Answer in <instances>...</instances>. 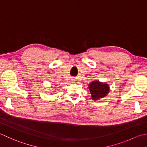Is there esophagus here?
Masks as SVG:
<instances>
[{
	"mask_svg": "<svg viewBox=\"0 0 147 147\" xmlns=\"http://www.w3.org/2000/svg\"><path fill=\"white\" fill-rule=\"evenodd\" d=\"M75 80H76V79H72V80H73V81H75Z\"/></svg>",
	"mask_w": 147,
	"mask_h": 147,
	"instance_id": "esophagus-1",
	"label": "esophagus"
}]
</instances>
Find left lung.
<instances>
[{
  "label": "left lung",
  "mask_w": 147,
  "mask_h": 147,
  "mask_svg": "<svg viewBox=\"0 0 147 147\" xmlns=\"http://www.w3.org/2000/svg\"><path fill=\"white\" fill-rule=\"evenodd\" d=\"M92 99L98 100L102 98L109 93V86L107 84H103L99 81H93L89 84Z\"/></svg>",
  "instance_id": "1"
}]
</instances>
